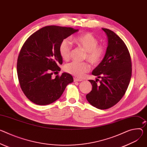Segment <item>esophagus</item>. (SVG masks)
Masks as SVG:
<instances>
[{"instance_id":"34e87169","label":"esophagus","mask_w":147,"mask_h":147,"mask_svg":"<svg viewBox=\"0 0 147 147\" xmlns=\"http://www.w3.org/2000/svg\"><path fill=\"white\" fill-rule=\"evenodd\" d=\"M74 82H82L83 81V80L81 79V78H76V77H74Z\"/></svg>"}]
</instances>
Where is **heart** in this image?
<instances>
[{
  "label": "heart",
  "instance_id": "obj_1",
  "mask_svg": "<svg viewBox=\"0 0 147 147\" xmlns=\"http://www.w3.org/2000/svg\"><path fill=\"white\" fill-rule=\"evenodd\" d=\"M73 42L79 47L86 51L85 58L92 65H98L103 60L106 48L103 45H98V39L90 32L80 34L74 38ZM72 50V45L68 38L61 41L59 46V52L63 60L70 59ZM91 69L90 65L86 62H77L76 61L67 64L64 66V70L73 76L82 77Z\"/></svg>",
  "mask_w": 147,
  "mask_h": 147
}]
</instances>
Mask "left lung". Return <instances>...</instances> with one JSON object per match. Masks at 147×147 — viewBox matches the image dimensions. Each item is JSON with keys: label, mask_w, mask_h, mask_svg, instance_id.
<instances>
[{"label": "left lung", "mask_w": 147, "mask_h": 147, "mask_svg": "<svg viewBox=\"0 0 147 147\" xmlns=\"http://www.w3.org/2000/svg\"><path fill=\"white\" fill-rule=\"evenodd\" d=\"M108 37V46L102 61L92 74L101 78L88 80L92 90L86 95L88 102L97 109L105 110L115 105L125 94L132 73L131 59L123 40L114 32L102 28Z\"/></svg>", "instance_id": "1"}]
</instances>
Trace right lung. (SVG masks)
Returning a JSON list of instances; mask_svg holds the SVG:
<instances>
[{"mask_svg":"<svg viewBox=\"0 0 147 147\" xmlns=\"http://www.w3.org/2000/svg\"><path fill=\"white\" fill-rule=\"evenodd\" d=\"M78 30L48 26L32 34L23 44L18 59V76L24 95L33 103L45 105L55 102L73 82L72 76L67 73L55 78L51 76L61 70L60 43Z\"/></svg>","mask_w":147,"mask_h":147,"instance_id":"add662e5","label":"right lung"}]
</instances>
